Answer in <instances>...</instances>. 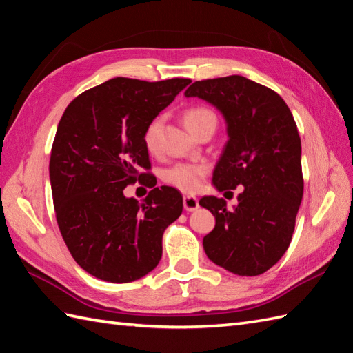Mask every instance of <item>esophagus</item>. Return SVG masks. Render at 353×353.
Instances as JSON below:
<instances>
[{"instance_id":"1","label":"esophagus","mask_w":353,"mask_h":353,"mask_svg":"<svg viewBox=\"0 0 353 353\" xmlns=\"http://www.w3.org/2000/svg\"><path fill=\"white\" fill-rule=\"evenodd\" d=\"M183 207L186 212H195L200 204H198V198L194 195H186L183 196Z\"/></svg>"}]
</instances>
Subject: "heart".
Instances as JSON below:
<instances>
[{
    "instance_id": "1",
    "label": "heart",
    "mask_w": 353,
    "mask_h": 353,
    "mask_svg": "<svg viewBox=\"0 0 353 353\" xmlns=\"http://www.w3.org/2000/svg\"><path fill=\"white\" fill-rule=\"evenodd\" d=\"M183 121H185V125L188 126V130L194 134L196 132V130H200L201 126L207 123L216 125V116L213 112L207 110V108L196 107V108H191V110H188L185 113ZM161 126H162V119L161 117H157V119H153L149 123L146 132H144V146H146V149L152 153L157 152L158 149ZM205 173H207V167L203 164H194V162H179V164L167 168L164 171V174H162V179H164L165 183L179 189V191L192 194L198 191L200 186L203 185Z\"/></svg>"
}]
</instances>
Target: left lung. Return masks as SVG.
I'll use <instances>...</instances> for the list:
<instances>
[{
	"mask_svg": "<svg viewBox=\"0 0 353 353\" xmlns=\"http://www.w3.org/2000/svg\"><path fill=\"white\" fill-rule=\"evenodd\" d=\"M185 97L218 108L228 141L213 171L219 192L243 186L239 204L204 196L216 219L203 239L205 255L239 276H258L283 256L303 200L301 140L289 107L274 90L243 76L195 82Z\"/></svg>",
	"mask_w": 353,
	"mask_h": 353,
	"instance_id": "1",
	"label": "left lung"
}]
</instances>
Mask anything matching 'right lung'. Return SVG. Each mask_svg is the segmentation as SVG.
Here are the masks:
<instances>
[{
    "label": "right lung",
    "mask_w": 353,
    "mask_h": 353,
    "mask_svg": "<svg viewBox=\"0 0 353 353\" xmlns=\"http://www.w3.org/2000/svg\"><path fill=\"white\" fill-rule=\"evenodd\" d=\"M191 80L116 77L68 104L53 140L49 177L58 227L76 263L112 283L134 282L162 256V234L183 210L174 188L140 203L123 189L150 168L144 132Z\"/></svg>",
    "instance_id": "obj_1"
}]
</instances>
